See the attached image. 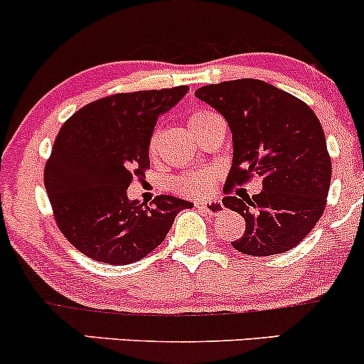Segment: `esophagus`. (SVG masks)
I'll return each mask as SVG.
<instances>
[{"instance_id": "34e87169", "label": "esophagus", "mask_w": 364, "mask_h": 364, "mask_svg": "<svg viewBox=\"0 0 364 364\" xmlns=\"http://www.w3.org/2000/svg\"><path fill=\"white\" fill-rule=\"evenodd\" d=\"M195 207H197V209H200V210H203V213H207V214H210V215H215V214H219V213H223V203L221 202H197L195 203Z\"/></svg>"}]
</instances>
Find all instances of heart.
<instances>
[{"label": "heart", "instance_id": "heart-1", "mask_svg": "<svg viewBox=\"0 0 364 364\" xmlns=\"http://www.w3.org/2000/svg\"><path fill=\"white\" fill-rule=\"evenodd\" d=\"M210 115H214L213 112L202 110V109H197V110L191 112L190 117H188L190 129H195L198 124H202L203 121H205V119H209ZM155 146H157V133L151 134V138H150V143H149L150 151H154ZM213 185H214V176L213 174L203 173V171H197V173L185 174V176H181V178L176 179L174 188L178 191H181V193L205 195V193H209L210 188H213Z\"/></svg>", "mask_w": 364, "mask_h": 364}]
</instances>
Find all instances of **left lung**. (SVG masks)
Wrapping results in <instances>:
<instances>
[{"mask_svg":"<svg viewBox=\"0 0 364 364\" xmlns=\"http://www.w3.org/2000/svg\"><path fill=\"white\" fill-rule=\"evenodd\" d=\"M195 97L228 121L233 164L228 185L261 176L257 195L225 197L243 215L245 233L231 242L247 255H273L294 249L316 226L330 190L331 161L323 127L302 100L259 79L202 86Z\"/></svg>","mask_w":364,"mask_h":364,"instance_id":"left-lung-1","label":"left lung"}]
</instances>
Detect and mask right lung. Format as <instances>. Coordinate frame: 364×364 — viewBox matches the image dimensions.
<instances>
[{
  "instance_id": "right-lung-1",
  "label": "right lung",
  "mask_w": 364,
  "mask_h": 364,
  "mask_svg": "<svg viewBox=\"0 0 364 364\" xmlns=\"http://www.w3.org/2000/svg\"><path fill=\"white\" fill-rule=\"evenodd\" d=\"M188 86L100 98L63 122L45 166L55 221L79 252L105 264H131L157 249L179 210L193 203L161 195L154 205L127 198L150 167L149 143L161 114Z\"/></svg>"
}]
</instances>
